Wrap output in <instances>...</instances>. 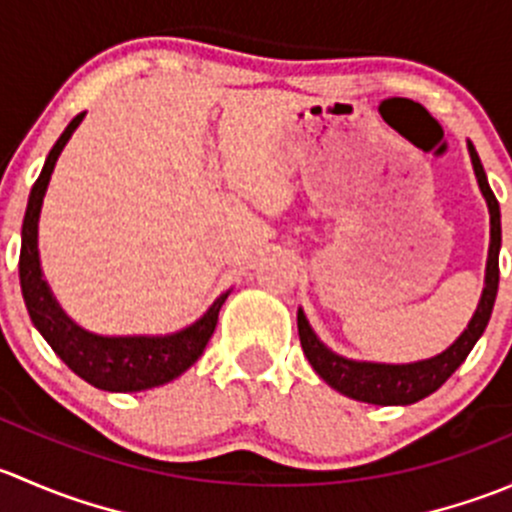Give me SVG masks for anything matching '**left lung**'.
Listing matches in <instances>:
<instances>
[{
	"label": "left lung",
	"instance_id": "left-lung-1",
	"mask_svg": "<svg viewBox=\"0 0 512 512\" xmlns=\"http://www.w3.org/2000/svg\"><path fill=\"white\" fill-rule=\"evenodd\" d=\"M468 156H471L473 173H476L478 188L483 193L485 205L490 213V245H488V262H485V282L480 302L473 312L468 327L458 334L456 342L441 354L431 359L411 361V364H381V361H359L347 359V356L332 352L322 339L314 334L312 324L304 317L302 307L297 309V329L299 342H302L304 356L309 359L312 369L327 381L339 394L349 396L354 401L376 406H409L416 401L426 399L433 391L441 389L448 381V376L466 361L471 349L483 337L488 319L493 314L495 294H498V255H500V205L490 190L488 178H485L483 163H480L476 148L468 141Z\"/></svg>",
	"mask_w": 512,
	"mask_h": 512
}]
</instances>
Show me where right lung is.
<instances>
[{"label":"right lung","mask_w":512,"mask_h":512,"mask_svg":"<svg viewBox=\"0 0 512 512\" xmlns=\"http://www.w3.org/2000/svg\"><path fill=\"white\" fill-rule=\"evenodd\" d=\"M86 113H79L54 148L44 160L39 178L29 193L27 213L22 223V252H19V282H22L24 304L32 317L34 327L39 329L41 337L46 339L56 356L81 376L91 386L103 391H116V394H128V391H146L153 386H163L168 381L178 379L183 371H188L203 354L205 344L210 342L218 324L220 307L225 304L227 292L220 294L208 312L195 319L188 327L170 334H126V337H106L96 334L76 324L69 314L61 309L51 292L49 282L44 280L39 257V215L44 205L46 188H49L51 173L59 160L61 151L74 136L79 123L84 121Z\"/></svg>","instance_id":"add662e5"}]
</instances>
